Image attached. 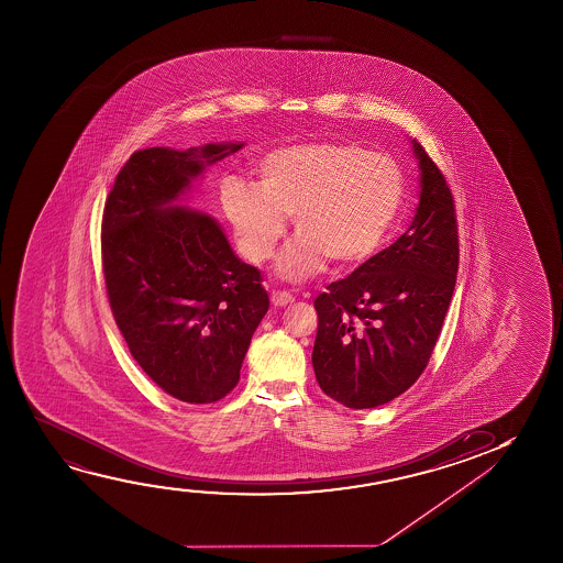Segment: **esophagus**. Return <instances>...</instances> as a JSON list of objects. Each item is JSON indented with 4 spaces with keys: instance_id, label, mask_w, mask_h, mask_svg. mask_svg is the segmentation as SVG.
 Here are the masks:
<instances>
[{
    "instance_id": "esophagus-1",
    "label": "esophagus",
    "mask_w": 563,
    "mask_h": 563,
    "mask_svg": "<svg viewBox=\"0 0 563 563\" xmlns=\"http://www.w3.org/2000/svg\"><path fill=\"white\" fill-rule=\"evenodd\" d=\"M271 301H273L275 308H285L288 303H292L294 296L290 292H285V290H277V292L271 294Z\"/></svg>"
}]
</instances>
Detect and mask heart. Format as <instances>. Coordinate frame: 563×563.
Returning a JSON list of instances; mask_svg holds the SVG:
<instances>
[{
  "mask_svg": "<svg viewBox=\"0 0 563 563\" xmlns=\"http://www.w3.org/2000/svg\"><path fill=\"white\" fill-rule=\"evenodd\" d=\"M257 185L224 178L221 201L244 254L269 260L292 216L296 239L277 273L306 280L323 269L367 262L385 244L406 200V177L390 155L346 142H309L263 155Z\"/></svg>",
  "mask_w": 563,
  "mask_h": 563,
  "instance_id": "obj_1",
  "label": "heart"
}]
</instances>
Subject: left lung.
<instances>
[{
	"mask_svg": "<svg viewBox=\"0 0 563 563\" xmlns=\"http://www.w3.org/2000/svg\"><path fill=\"white\" fill-rule=\"evenodd\" d=\"M411 144L421 194L408 231L313 301L317 383L346 408L383 406L421 377L454 294V198L424 147L417 140Z\"/></svg>",
	"mask_w": 563,
	"mask_h": 563,
	"instance_id": "1",
	"label": "left lung"
}]
</instances>
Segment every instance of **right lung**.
Segmentation results:
<instances>
[{
  "instance_id": "right-lung-1",
  "label": "right lung",
  "mask_w": 563,
  "mask_h": 563,
  "mask_svg": "<svg viewBox=\"0 0 563 563\" xmlns=\"http://www.w3.org/2000/svg\"><path fill=\"white\" fill-rule=\"evenodd\" d=\"M240 147L134 152L103 208L101 263L117 327L147 377L186 404L231 393L269 309L262 273L240 262L216 219L175 206L192 178Z\"/></svg>"
}]
</instances>
